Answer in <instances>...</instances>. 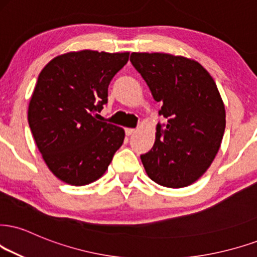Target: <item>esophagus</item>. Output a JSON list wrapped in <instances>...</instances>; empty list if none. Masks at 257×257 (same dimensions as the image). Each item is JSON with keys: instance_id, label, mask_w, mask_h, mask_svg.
Returning <instances> with one entry per match:
<instances>
[{"instance_id": "34e87169", "label": "esophagus", "mask_w": 257, "mask_h": 257, "mask_svg": "<svg viewBox=\"0 0 257 257\" xmlns=\"http://www.w3.org/2000/svg\"><path fill=\"white\" fill-rule=\"evenodd\" d=\"M136 131H137L136 128H126L125 134H126V136H131V135H134Z\"/></svg>"}]
</instances>
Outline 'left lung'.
Wrapping results in <instances>:
<instances>
[{
    "instance_id": "left-lung-1",
    "label": "left lung",
    "mask_w": 257,
    "mask_h": 257,
    "mask_svg": "<svg viewBox=\"0 0 257 257\" xmlns=\"http://www.w3.org/2000/svg\"><path fill=\"white\" fill-rule=\"evenodd\" d=\"M132 65L162 103L153 149L142 155L148 176L182 188L211 166L225 131V107L212 76L198 62L169 53L134 52Z\"/></svg>"
}]
</instances>
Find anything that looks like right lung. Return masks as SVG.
Masks as SVG:
<instances>
[{
    "label": "right lung",
    "mask_w": 257,
    "mask_h": 257,
    "mask_svg": "<svg viewBox=\"0 0 257 257\" xmlns=\"http://www.w3.org/2000/svg\"><path fill=\"white\" fill-rule=\"evenodd\" d=\"M128 52L83 50L53 58L41 70L28 106V123L53 175L84 186L103 175L122 145V127L97 120L112 78Z\"/></svg>",
    "instance_id": "1"
}]
</instances>
